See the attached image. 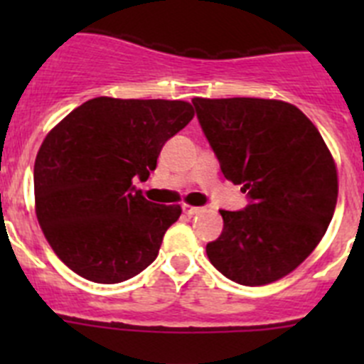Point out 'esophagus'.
<instances>
[{"instance_id": "esophagus-1", "label": "esophagus", "mask_w": 364, "mask_h": 364, "mask_svg": "<svg viewBox=\"0 0 364 364\" xmlns=\"http://www.w3.org/2000/svg\"><path fill=\"white\" fill-rule=\"evenodd\" d=\"M182 211H184L186 215H197L200 213L202 208H198V205H189V204H182Z\"/></svg>"}]
</instances>
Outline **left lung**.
Segmentation results:
<instances>
[{"instance_id":"8db88e82","label":"left lung","mask_w":364,"mask_h":364,"mask_svg":"<svg viewBox=\"0 0 364 364\" xmlns=\"http://www.w3.org/2000/svg\"><path fill=\"white\" fill-rule=\"evenodd\" d=\"M220 169L250 204L220 210L224 228L205 246L211 264L244 286L275 282L321 242L337 204V167L310 118L266 98H195Z\"/></svg>"}]
</instances>
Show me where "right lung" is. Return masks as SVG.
<instances>
[{
	"label": "right lung",
	"instance_id": "obj_1",
	"mask_svg": "<svg viewBox=\"0 0 364 364\" xmlns=\"http://www.w3.org/2000/svg\"><path fill=\"white\" fill-rule=\"evenodd\" d=\"M193 117L182 100L100 96L54 125L34 164V200L63 264L87 281L117 284L156 259L182 208L149 202L133 180H147L164 144Z\"/></svg>",
	"mask_w": 364,
	"mask_h": 364
}]
</instances>
